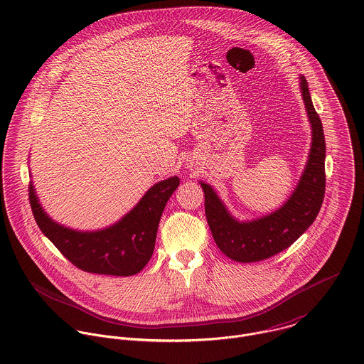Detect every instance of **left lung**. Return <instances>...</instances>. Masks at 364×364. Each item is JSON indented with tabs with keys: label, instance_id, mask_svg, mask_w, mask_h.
Here are the masks:
<instances>
[{
	"label": "left lung",
	"instance_id": "left-lung-1",
	"mask_svg": "<svg viewBox=\"0 0 364 364\" xmlns=\"http://www.w3.org/2000/svg\"><path fill=\"white\" fill-rule=\"evenodd\" d=\"M301 90L312 125V146L302 178L281 209L262 219L240 223L230 216L213 189L200 183L212 236L220 251L235 261L255 262L281 252L305 233L321 210L326 186V144L322 122L315 112L304 76H301Z\"/></svg>",
	"mask_w": 364,
	"mask_h": 364
}]
</instances>
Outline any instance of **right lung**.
<instances>
[{
	"label": "right lung",
	"mask_w": 364,
	"mask_h": 364,
	"mask_svg": "<svg viewBox=\"0 0 364 364\" xmlns=\"http://www.w3.org/2000/svg\"><path fill=\"white\" fill-rule=\"evenodd\" d=\"M178 186V176L154 185L119 223L92 233L66 229L50 220L38 203L31 182L28 195L36 225L66 259L86 272L128 277L139 272L152 257L164 208Z\"/></svg>",
	"instance_id": "1"
}]
</instances>
